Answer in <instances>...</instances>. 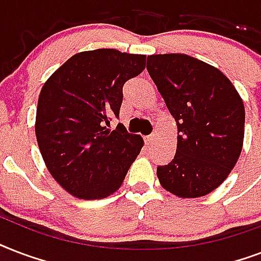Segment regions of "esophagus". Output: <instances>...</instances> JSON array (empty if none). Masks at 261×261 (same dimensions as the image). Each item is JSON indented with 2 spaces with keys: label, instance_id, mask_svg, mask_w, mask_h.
I'll return each mask as SVG.
<instances>
[{
  "label": "esophagus",
  "instance_id": "obj_1",
  "mask_svg": "<svg viewBox=\"0 0 261 261\" xmlns=\"http://www.w3.org/2000/svg\"><path fill=\"white\" fill-rule=\"evenodd\" d=\"M144 140H145V144H147V145L151 144V143H152V140H153V135H149V136H147Z\"/></svg>",
  "mask_w": 261,
  "mask_h": 261
}]
</instances>
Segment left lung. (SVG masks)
Returning a JSON list of instances; mask_svg holds the SVG:
<instances>
[{"label":"left lung","mask_w":261,"mask_h":261,"mask_svg":"<svg viewBox=\"0 0 261 261\" xmlns=\"http://www.w3.org/2000/svg\"><path fill=\"white\" fill-rule=\"evenodd\" d=\"M147 70L177 124L174 159L156 170L167 192L182 199L211 193L236 166L245 109L233 83L187 54H153Z\"/></svg>","instance_id":"left-lung-1"}]
</instances>
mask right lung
<instances>
[{
	"label": "right lung",
	"mask_w": 261,
	"mask_h": 261,
	"mask_svg": "<svg viewBox=\"0 0 261 261\" xmlns=\"http://www.w3.org/2000/svg\"><path fill=\"white\" fill-rule=\"evenodd\" d=\"M145 68V56L114 48L82 51L62 64L42 87L35 135L48 173L77 199H105L118 191L144 141L118 116L122 86Z\"/></svg>",
	"instance_id": "1"
}]
</instances>
